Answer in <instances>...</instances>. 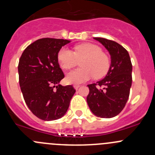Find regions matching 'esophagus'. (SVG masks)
Segmentation results:
<instances>
[{
    "mask_svg": "<svg viewBox=\"0 0 155 155\" xmlns=\"http://www.w3.org/2000/svg\"><path fill=\"white\" fill-rule=\"evenodd\" d=\"M73 87H74V88L76 89V90H77V89L79 88V87H80V85H73Z\"/></svg>",
    "mask_w": 155,
    "mask_h": 155,
    "instance_id": "esophagus-1",
    "label": "esophagus"
}]
</instances>
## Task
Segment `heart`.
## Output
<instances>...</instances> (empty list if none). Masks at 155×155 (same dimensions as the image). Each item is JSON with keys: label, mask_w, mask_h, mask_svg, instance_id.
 Segmentation results:
<instances>
[{"label": "heart", "mask_w": 155, "mask_h": 155, "mask_svg": "<svg viewBox=\"0 0 155 155\" xmlns=\"http://www.w3.org/2000/svg\"><path fill=\"white\" fill-rule=\"evenodd\" d=\"M59 64L64 70H70L81 61L82 68L67 75L66 80L70 84H80L89 80L92 76L103 77L109 70L110 61L108 55L98 46L91 43L77 45L74 52L63 47L58 53Z\"/></svg>", "instance_id": "1"}]
</instances>
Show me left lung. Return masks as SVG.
I'll return each mask as SVG.
<instances>
[{
    "label": "left lung",
    "instance_id": "8db88e82",
    "mask_svg": "<svg viewBox=\"0 0 155 155\" xmlns=\"http://www.w3.org/2000/svg\"><path fill=\"white\" fill-rule=\"evenodd\" d=\"M94 39L102 43L111 55L107 76L97 83L87 85V103L91 112L101 118H112L123 110L132 84V64L128 51L118 43L101 37Z\"/></svg>",
    "mask_w": 155,
    "mask_h": 155
}]
</instances>
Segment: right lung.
Returning a JSON list of instances; mask_svg holds the SVG:
<instances>
[{"instance_id":"obj_1","label":"right lung","mask_w":155,"mask_h":155,"mask_svg":"<svg viewBox=\"0 0 155 155\" xmlns=\"http://www.w3.org/2000/svg\"><path fill=\"white\" fill-rule=\"evenodd\" d=\"M70 42L40 39L29 45L20 57L18 79L23 97L32 113L43 121L63 117L76 92L72 85H59L64 74L59 66L58 53Z\"/></svg>"}]
</instances>
